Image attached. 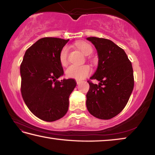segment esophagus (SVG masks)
Returning a JSON list of instances; mask_svg holds the SVG:
<instances>
[{"label":"esophagus","mask_w":155,"mask_h":155,"mask_svg":"<svg viewBox=\"0 0 155 155\" xmlns=\"http://www.w3.org/2000/svg\"><path fill=\"white\" fill-rule=\"evenodd\" d=\"M76 82H77V83L78 84H78H80L81 83V81H80V80H78V79H77V80H76Z\"/></svg>","instance_id":"1"}]
</instances>
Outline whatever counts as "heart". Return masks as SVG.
<instances>
[{"label": "heart", "mask_w": 155, "mask_h": 155, "mask_svg": "<svg viewBox=\"0 0 155 155\" xmlns=\"http://www.w3.org/2000/svg\"><path fill=\"white\" fill-rule=\"evenodd\" d=\"M78 47L83 53L85 55H90L93 51L92 47L90 44L86 42H80L77 44ZM68 48L65 46L63 47L60 51L59 54V60L60 64L62 65H66L68 64ZM91 73V68L87 65H72L68 67L65 70V74L68 77L74 78V79L81 80L83 79L90 75Z\"/></svg>", "instance_id": "b5f03b06"}]
</instances>
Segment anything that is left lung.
<instances>
[{"label":"left lung","instance_id":"8db88e82","mask_svg":"<svg viewBox=\"0 0 155 155\" xmlns=\"http://www.w3.org/2000/svg\"><path fill=\"white\" fill-rule=\"evenodd\" d=\"M98 55V65L90 79L87 94L88 111L97 118L109 120L116 116L127 105L134 87L132 64L124 52L112 41L90 37Z\"/></svg>","mask_w":155,"mask_h":155}]
</instances>
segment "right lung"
<instances>
[{
    "label": "right lung",
    "mask_w": 155,
    "mask_h": 155,
    "mask_svg": "<svg viewBox=\"0 0 155 155\" xmlns=\"http://www.w3.org/2000/svg\"><path fill=\"white\" fill-rule=\"evenodd\" d=\"M68 41L41 38L27 50L21 63L22 98L32 114L44 121L53 122L64 116L69 96L77 85L72 78L57 80L64 74L59 54Z\"/></svg>",
    "instance_id": "1"
}]
</instances>
